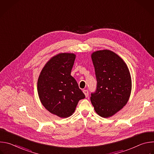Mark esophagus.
Wrapping results in <instances>:
<instances>
[{
	"label": "esophagus",
	"instance_id": "1",
	"mask_svg": "<svg viewBox=\"0 0 154 154\" xmlns=\"http://www.w3.org/2000/svg\"><path fill=\"white\" fill-rule=\"evenodd\" d=\"M83 93L85 94V95L86 97H88V91L86 90H84L83 91Z\"/></svg>",
	"mask_w": 154,
	"mask_h": 154
}]
</instances>
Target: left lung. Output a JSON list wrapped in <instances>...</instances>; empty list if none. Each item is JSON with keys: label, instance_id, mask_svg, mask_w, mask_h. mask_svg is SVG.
Here are the masks:
<instances>
[{"label": "left lung", "instance_id": "1", "mask_svg": "<svg viewBox=\"0 0 154 154\" xmlns=\"http://www.w3.org/2000/svg\"><path fill=\"white\" fill-rule=\"evenodd\" d=\"M97 88L91 93L95 112L102 118L116 114L127 103L131 90V79L125 63L115 52L97 51L91 54Z\"/></svg>", "mask_w": 154, "mask_h": 154}]
</instances>
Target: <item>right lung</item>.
<instances>
[{
  "label": "right lung",
  "mask_w": 154,
  "mask_h": 154,
  "mask_svg": "<svg viewBox=\"0 0 154 154\" xmlns=\"http://www.w3.org/2000/svg\"><path fill=\"white\" fill-rule=\"evenodd\" d=\"M75 55L61 53L51 58L42 68L37 83L39 98L51 113L61 118L71 116L79 101L85 97L71 75Z\"/></svg>",
  "instance_id": "obj_1"
}]
</instances>
